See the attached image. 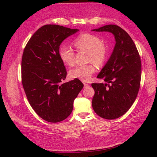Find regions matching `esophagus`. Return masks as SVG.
I'll list each match as a JSON object with an SVG mask.
<instances>
[{
    "label": "esophagus",
    "mask_w": 157,
    "mask_h": 157,
    "mask_svg": "<svg viewBox=\"0 0 157 157\" xmlns=\"http://www.w3.org/2000/svg\"><path fill=\"white\" fill-rule=\"evenodd\" d=\"M84 87H85V88H86V87H89V86H90V84H86V83H84Z\"/></svg>",
    "instance_id": "34e87169"
}]
</instances>
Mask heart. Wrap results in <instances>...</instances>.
Listing matches in <instances>:
<instances>
[{
  "mask_svg": "<svg viewBox=\"0 0 157 157\" xmlns=\"http://www.w3.org/2000/svg\"><path fill=\"white\" fill-rule=\"evenodd\" d=\"M73 44L77 51H87L86 60L92 61L89 63L80 65L69 71L71 78H77L82 81H88L96 71L94 63L98 66L102 65L105 62L108 54L106 45L98 36L85 33L78 35L73 40ZM61 60L68 66L75 63V52L69 46L61 45L58 50Z\"/></svg>",
  "mask_w": 157,
  "mask_h": 157,
  "instance_id": "1",
  "label": "heart"
}]
</instances>
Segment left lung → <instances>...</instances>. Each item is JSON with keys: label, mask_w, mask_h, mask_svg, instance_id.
<instances>
[{"label": "left lung", "mask_w": 157, "mask_h": 157, "mask_svg": "<svg viewBox=\"0 0 157 157\" xmlns=\"http://www.w3.org/2000/svg\"><path fill=\"white\" fill-rule=\"evenodd\" d=\"M92 31L110 32L115 38L110 58L97 77L106 83L92 84L94 111L105 119H115L129 110L138 94L141 58L132 38L119 26L107 25Z\"/></svg>", "instance_id": "left-lung-1"}]
</instances>
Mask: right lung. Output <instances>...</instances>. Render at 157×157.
<instances>
[{
  "mask_svg": "<svg viewBox=\"0 0 157 157\" xmlns=\"http://www.w3.org/2000/svg\"><path fill=\"white\" fill-rule=\"evenodd\" d=\"M78 29L58 25L39 28L27 43L21 59V82L33 110L42 119L59 122L67 118L73 101L84 86L75 78L61 83L67 71L61 60L59 47Z\"/></svg>",
  "mask_w": 157,
  "mask_h": 157,
  "instance_id": "obj_1",
  "label": "right lung"
}]
</instances>
